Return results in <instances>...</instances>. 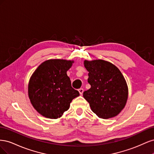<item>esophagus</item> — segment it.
I'll return each mask as SVG.
<instances>
[{
	"instance_id": "34e87169",
	"label": "esophagus",
	"mask_w": 154,
	"mask_h": 154,
	"mask_svg": "<svg viewBox=\"0 0 154 154\" xmlns=\"http://www.w3.org/2000/svg\"><path fill=\"white\" fill-rule=\"evenodd\" d=\"M78 91H79V92H80V94L82 95V94H83V91H84V90L83 89V88H79L78 89Z\"/></svg>"
}]
</instances>
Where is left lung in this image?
Segmentation results:
<instances>
[{
  "label": "left lung",
  "mask_w": 154,
  "mask_h": 154,
  "mask_svg": "<svg viewBox=\"0 0 154 154\" xmlns=\"http://www.w3.org/2000/svg\"><path fill=\"white\" fill-rule=\"evenodd\" d=\"M88 71L89 89L83 92V97L91 109L99 118L109 119L119 114L128 99V86L119 69L103 60H85Z\"/></svg>",
  "instance_id": "left-lung-1"
}]
</instances>
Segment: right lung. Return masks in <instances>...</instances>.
I'll list each match as a JSON object with an SVG mask.
<instances>
[{
	"label": "right lung",
	"instance_id": "add662e5",
	"mask_svg": "<svg viewBox=\"0 0 154 154\" xmlns=\"http://www.w3.org/2000/svg\"><path fill=\"white\" fill-rule=\"evenodd\" d=\"M74 61L60 59L46 60L38 67L28 84L32 105L45 118H60L70 107L72 100L80 95L73 88L67 71Z\"/></svg>",
	"mask_w": 154,
	"mask_h": 154
}]
</instances>
